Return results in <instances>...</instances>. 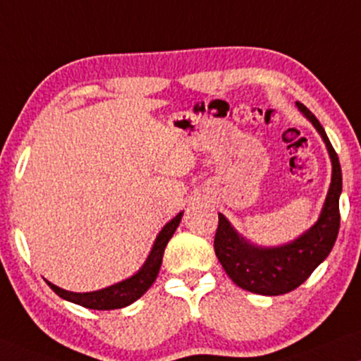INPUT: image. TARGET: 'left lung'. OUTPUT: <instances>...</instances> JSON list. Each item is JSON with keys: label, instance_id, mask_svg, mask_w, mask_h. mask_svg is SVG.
I'll return each mask as SVG.
<instances>
[{"label": "left lung", "instance_id": "left-lung-1", "mask_svg": "<svg viewBox=\"0 0 361 361\" xmlns=\"http://www.w3.org/2000/svg\"><path fill=\"white\" fill-rule=\"evenodd\" d=\"M296 106L323 137L333 164L331 185L318 222L286 246L257 247L244 241L228 219L219 214L214 235V251L222 268L239 288L256 295H284L303 284L330 255L340 229V160L318 118L300 102H296Z\"/></svg>", "mask_w": 361, "mask_h": 361}]
</instances>
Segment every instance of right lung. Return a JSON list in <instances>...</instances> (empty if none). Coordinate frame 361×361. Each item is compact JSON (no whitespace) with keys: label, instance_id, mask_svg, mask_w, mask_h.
I'll return each instance as SVG.
<instances>
[{"label":"right lung","instance_id":"add662e5","mask_svg":"<svg viewBox=\"0 0 361 361\" xmlns=\"http://www.w3.org/2000/svg\"><path fill=\"white\" fill-rule=\"evenodd\" d=\"M180 217H182V212L164 226V229L160 231L157 239H155V244L152 251H150L149 257H147L145 264L142 266L139 273L133 274L132 278L126 279V281L117 283L114 284V286L99 289V291H92V293L66 291V289L58 288L50 281H47L48 286H50L60 298H63L66 301H72L75 305L83 306V308L118 310V308H123V306L132 305L133 301L139 300L147 289L154 284L155 278H157L159 274L160 264H162L164 251H166L169 239L172 238L173 233H176L177 226H179L180 222Z\"/></svg>","mask_w":361,"mask_h":361}]
</instances>
